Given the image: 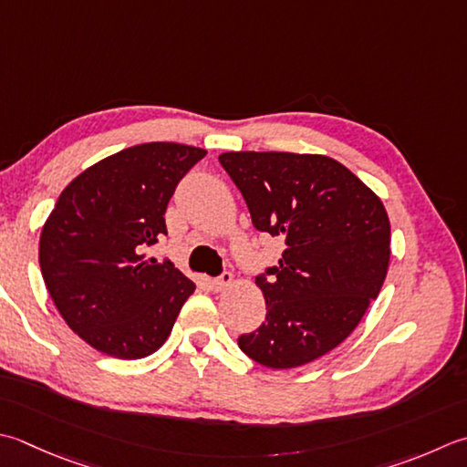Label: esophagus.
Returning a JSON list of instances; mask_svg holds the SVG:
<instances>
[{
    "label": "esophagus",
    "mask_w": 467,
    "mask_h": 467,
    "mask_svg": "<svg viewBox=\"0 0 467 467\" xmlns=\"http://www.w3.org/2000/svg\"><path fill=\"white\" fill-rule=\"evenodd\" d=\"M233 283V275L228 271H224L221 277H216V279H213V287L216 289V291H224L228 285H231Z\"/></svg>",
    "instance_id": "34e87169"
}]
</instances>
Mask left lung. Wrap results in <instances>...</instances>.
<instances>
[{"label":"left lung","instance_id":"obj_1","mask_svg":"<svg viewBox=\"0 0 467 467\" xmlns=\"http://www.w3.org/2000/svg\"><path fill=\"white\" fill-rule=\"evenodd\" d=\"M218 161L253 226L285 244L257 277L265 322L239 336V348L267 368L304 367L344 342L377 299L390 259L387 210L326 155L226 151Z\"/></svg>","mask_w":467,"mask_h":467}]
</instances>
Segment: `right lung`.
<instances>
[{"label":"right lung","instance_id":"right-lung-1","mask_svg":"<svg viewBox=\"0 0 467 467\" xmlns=\"http://www.w3.org/2000/svg\"><path fill=\"white\" fill-rule=\"evenodd\" d=\"M206 155L192 145H133L62 190L40 234V269L64 322L107 356L137 360L168 340L196 285L143 251L166 228L180 180Z\"/></svg>","mask_w":467,"mask_h":467}]
</instances>
